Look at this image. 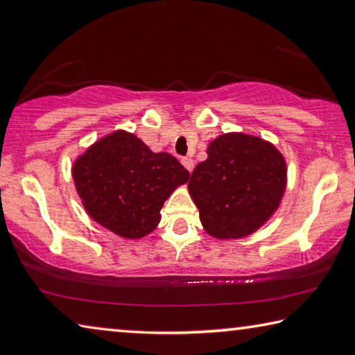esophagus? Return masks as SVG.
<instances>
[{"label": "esophagus", "mask_w": 355, "mask_h": 355, "mask_svg": "<svg viewBox=\"0 0 355 355\" xmlns=\"http://www.w3.org/2000/svg\"><path fill=\"white\" fill-rule=\"evenodd\" d=\"M182 164L184 166V168H187L188 172H193V168H194V161L191 159V157H182Z\"/></svg>", "instance_id": "esophagus-1"}]
</instances>
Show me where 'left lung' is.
Returning a JSON list of instances; mask_svg holds the SVG:
<instances>
[{"instance_id": "obj_1", "label": "left lung", "mask_w": 355, "mask_h": 355, "mask_svg": "<svg viewBox=\"0 0 355 355\" xmlns=\"http://www.w3.org/2000/svg\"><path fill=\"white\" fill-rule=\"evenodd\" d=\"M208 157L191 173L188 189L207 234L246 237L277 211L286 189V161L277 147L243 132L211 140Z\"/></svg>"}]
</instances>
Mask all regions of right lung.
Wrapping results in <instances>:
<instances>
[{"mask_svg":"<svg viewBox=\"0 0 355 355\" xmlns=\"http://www.w3.org/2000/svg\"><path fill=\"white\" fill-rule=\"evenodd\" d=\"M89 216L125 239H142L161 221V208L189 172L177 157L153 153L142 140L115 131L94 142L72 166Z\"/></svg>","mask_w":355,"mask_h":355,"instance_id":"right-lung-1","label":"right lung"}]
</instances>
